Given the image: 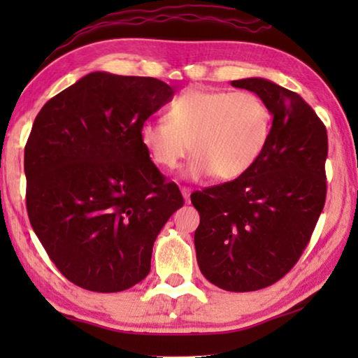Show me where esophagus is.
<instances>
[{
    "label": "esophagus",
    "mask_w": 358,
    "mask_h": 358,
    "mask_svg": "<svg viewBox=\"0 0 358 358\" xmlns=\"http://www.w3.org/2000/svg\"><path fill=\"white\" fill-rule=\"evenodd\" d=\"M181 194H183V197H185V202L186 203H189L191 202V189L189 187H181Z\"/></svg>",
    "instance_id": "obj_1"
}]
</instances>
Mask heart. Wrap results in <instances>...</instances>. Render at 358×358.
<instances>
[{
  "label": "heart",
  "mask_w": 358,
  "mask_h": 358,
  "mask_svg": "<svg viewBox=\"0 0 358 358\" xmlns=\"http://www.w3.org/2000/svg\"><path fill=\"white\" fill-rule=\"evenodd\" d=\"M270 129L271 113L257 94L189 88L172 102L166 121H145L141 142L164 171L177 169L191 145L187 178L234 180L256 164Z\"/></svg>",
  "instance_id": "heart-1"
}]
</instances>
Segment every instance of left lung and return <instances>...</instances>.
Listing matches in <instances>:
<instances>
[{"label":"left lung","instance_id":"obj_1","mask_svg":"<svg viewBox=\"0 0 358 358\" xmlns=\"http://www.w3.org/2000/svg\"><path fill=\"white\" fill-rule=\"evenodd\" d=\"M256 93L273 117L265 148L250 171L191 194L201 215L194 234L207 280L230 292L268 287L310 243L327 196V129L300 94L266 78L234 80Z\"/></svg>","mask_w":358,"mask_h":358}]
</instances>
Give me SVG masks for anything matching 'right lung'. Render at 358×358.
<instances>
[{"mask_svg":"<svg viewBox=\"0 0 358 358\" xmlns=\"http://www.w3.org/2000/svg\"><path fill=\"white\" fill-rule=\"evenodd\" d=\"M153 77L92 72L41 108L25 147L27 210L64 278L121 292L150 273L183 197L150 159L141 126L173 98Z\"/></svg>","mask_w":358,"mask_h":358,"instance_id":"1","label":"right lung"}]
</instances>
